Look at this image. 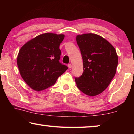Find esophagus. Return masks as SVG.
Returning a JSON list of instances; mask_svg holds the SVG:
<instances>
[{
    "label": "esophagus",
    "instance_id": "obj_1",
    "mask_svg": "<svg viewBox=\"0 0 134 134\" xmlns=\"http://www.w3.org/2000/svg\"><path fill=\"white\" fill-rule=\"evenodd\" d=\"M68 67H69V69H71V68L72 67V65H71V64H70H70H68Z\"/></svg>",
    "mask_w": 134,
    "mask_h": 134
}]
</instances>
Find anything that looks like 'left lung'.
Wrapping results in <instances>:
<instances>
[{"label":"left lung","mask_w":134,"mask_h":134,"mask_svg":"<svg viewBox=\"0 0 134 134\" xmlns=\"http://www.w3.org/2000/svg\"><path fill=\"white\" fill-rule=\"evenodd\" d=\"M76 41L84 70L82 75L75 77L77 86L88 96H96L108 87L116 74V50L107 40L94 34L79 35Z\"/></svg>","instance_id":"obj_1"}]
</instances>
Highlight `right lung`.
Returning a JSON list of instances; mask_svg holds the SVG:
<instances>
[{
    "instance_id": "right-lung-1",
    "label": "right lung",
    "mask_w": 134,
    "mask_h": 134,
    "mask_svg": "<svg viewBox=\"0 0 134 134\" xmlns=\"http://www.w3.org/2000/svg\"><path fill=\"white\" fill-rule=\"evenodd\" d=\"M64 35L45 33L29 41L19 51L17 64L26 83L36 91L53 86L68 69L59 60Z\"/></svg>"
}]
</instances>
